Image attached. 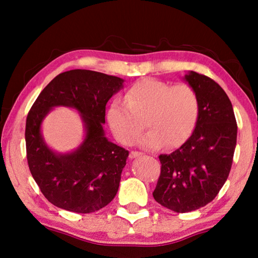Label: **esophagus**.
<instances>
[{"instance_id": "1", "label": "esophagus", "mask_w": 258, "mask_h": 258, "mask_svg": "<svg viewBox=\"0 0 258 258\" xmlns=\"http://www.w3.org/2000/svg\"><path fill=\"white\" fill-rule=\"evenodd\" d=\"M142 156V152H139V151H131L130 152V157L131 158H137V157Z\"/></svg>"}]
</instances>
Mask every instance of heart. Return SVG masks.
I'll return each instance as SVG.
<instances>
[{
  "instance_id": "1",
  "label": "heart",
  "mask_w": 258,
  "mask_h": 258,
  "mask_svg": "<svg viewBox=\"0 0 258 258\" xmlns=\"http://www.w3.org/2000/svg\"><path fill=\"white\" fill-rule=\"evenodd\" d=\"M200 110L197 91L189 84L145 78L130 87L123 100H113L107 119L113 135L123 145H132L143 127L140 146L149 150L182 146L194 132Z\"/></svg>"
}]
</instances>
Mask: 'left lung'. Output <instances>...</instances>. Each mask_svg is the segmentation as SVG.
I'll return each mask as SVG.
<instances>
[{
  "label": "left lung",
  "mask_w": 258,
  "mask_h": 258,
  "mask_svg": "<svg viewBox=\"0 0 258 258\" xmlns=\"http://www.w3.org/2000/svg\"><path fill=\"white\" fill-rule=\"evenodd\" d=\"M185 81L197 91L200 110L196 128L185 143L160 155V175L152 192L161 206L187 213L206 206L229 176L237 145L232 103L215 81L191 72Z\"/></svg>",
  "instance_id": "1"
}]
</instances>
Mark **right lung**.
I'll use <instances>...</instances> for the list:
<instances>
[{
    "instance_id": "1",
    "label": "right lung",
    "mask_w": 258,
    "mask_h": 258,
    "mask_svg": "<svg viewBox=\"0 0 258 258\" xmlns=\"http://www.w3.org/2000/svg\"><path fill=\"white\" fill-rule=\"evenodd\" d=\"M123 82L86 69L64 72L43 89L30 108L25 130L29 171L54 206L86 214L99 211L115 198L128 151L108 141L102 124L108 100ZM56 105L77 108L86 123L85 142L72 154H54L40 135L42 118Z\"/></svg>"
}]
</instances>
